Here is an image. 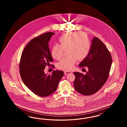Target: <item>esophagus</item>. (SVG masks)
Returning a JSON list of instances; mask_svg holds the SVG:
<instances>
[{
  "label": "esophagus",
  "instance_id": "obj_1",
  "mask_svg": "<svg viewBox=\"0 0 127 127\" xmlns=\"http://www.w3.org/2000/svg\"><path fill=\"white\" fill-rule=\"evenodd\" d=\"M72 73V72H71V71H65V72H64V73H65V75H67V74H68L69 73Z\"/></svg>",
  "mask_w": 127,
  "mask_h": 127
}]
</instances>
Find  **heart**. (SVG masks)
I'll list each match as a JSON object with an SVG mask.
<instances>
[{"label": "heart", "mask_w": 127, "mask_h": 127, "mask_svg": "<svg viewBox=\"0 0 127 127\" xmlns=\"http://www.w3.org/2000/svg\"><path fill=\"white\" fill-rule=\"evenodd\" d=\"M60 44L52 47L51 54L54 59H62L64 50L68 56L62 59L58 64L59 69L69 71L72 69L76 61H82L89 54L91 43L88 35L81 32H73L62 35L59 39Z\"/></svg>", "instance_id": "obj_1"}]
</instances>
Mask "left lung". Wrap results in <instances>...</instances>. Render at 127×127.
I'll return each instance as SVG.
<instances>
[{"instance_id": "obj_1", "label": "left lung", "mask_w": 127, "mask_h": 127, "mask_svg": "<svg viewBox=\"0 0 127 127\" xmlns=\"http://www.w3.org/2000/svg\"><path fill=\"white\" fill-rule=\"evenodd\" d=\"M112 61L107 47L95 37L92 39L89 54L79 64L81 68L87 67L89 71L85 75L73 73L75 76L73 82L75 90L84 95H92L98 91L108 80Z\"/></svg>"}]
</instances>
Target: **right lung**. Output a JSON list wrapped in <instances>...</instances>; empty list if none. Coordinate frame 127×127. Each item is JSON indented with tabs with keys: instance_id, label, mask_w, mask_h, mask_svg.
Instances as JSON below:
<instances>
[{
	"instance_id": "right-lung-1",
	"label": "right lung",
	"mask_w": 127,
	"mask_h": 127,
	"mask_svg": "<svg viewBox=\"0 0 127 127\" xmlns=\"http://www.w3.org/2000/svg\"><path fill=\"white\" fill-rule=\"evenodd\" d=\"M54 34L48 32L32 38L23 50L19 62V73L24 83L41 97L54 93L64 75V72L60 70H54L49 75L44 72L46 65L53 62L48 43ZM51 65L54 68V65Z\"/></svg>"
}]
</instances>
